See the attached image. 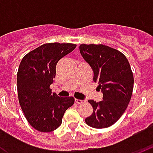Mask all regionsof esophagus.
Here are the masks:
<instances>
[{"label":"esophagus","instance_id":"obj_1","mask_svg":"<svg viewBox=\"0 0 153 153\" xmlns=\"http://www.w3.org/2000/svg\"><path fill=\"white\" fill-rule=\"evenodd\" d=\"M74 101H75V102L78 103V104H81V103H83L85 102L84 100H79V99H75Z\"/></svg>","mask_w":153,"mask_h":153}]
</instances>
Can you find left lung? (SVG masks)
Instances as JSON below:
<instances>
[{
  "label": "left lung",
  "instance_id": "1",
  "mask_svg": "<svg viewBox=\"0 0 153 153\" xmlns=\"http://www.w3.org/2000/svg\"><path fill=\"white\" fill-rule=\"evenodd\" d=\"M79 51L103 94L99 102L88 101L93 112L85 122L95 128L110 127L121 117L131 99L134 75L130 65L124 54L102 44H81Z\"/></svg>",
  "mask_w": 153,
  "mask_h": 153
}]
</instances>
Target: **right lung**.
Returning a JSON list of instances; mask_svg holds the SVG:
<instances>
[{
  "instance_id": "add662e5",
  "label": "right lung",
  "mask_w": 153,
  "mask_h": 153,
  "mask_svg": "<svg viewBox=\"0 0 153 153\" xmlns=\"http://www.w3.org/2000/svg\"><path fill=\"white\" fill-rule=\"evenodd\" d=\"M76 47L72 43L43 44L22 59L17 73L19 105L28 122L40 132H51L62 122L73 106L72 97H60L51 93L50 85L56 76L57 62Z\"/></svg>"
}]
</instances>
